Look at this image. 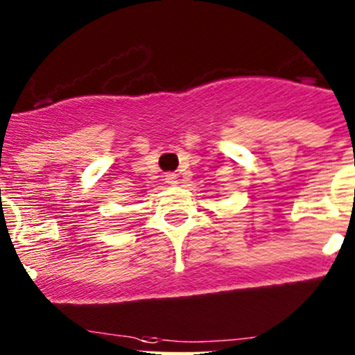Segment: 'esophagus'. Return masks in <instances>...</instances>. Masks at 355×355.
Instances as JSON below:
<instances>
[{"instance_id": "1", "label": "esophagus", "mask_w": 355, "mask_h": 355, "mask_svg": "<svg viewBox=\"0 0 355 355\" xmlns=\"http://www.w3.org/2000/svg\"><path fill=\"white\" fill-rule=\"evenodd\" d=\"M165 182H166V184H168V185L173 187L175 184H177V175H175V173H166V175H165Z\"/></svg>"}]
</instances>
